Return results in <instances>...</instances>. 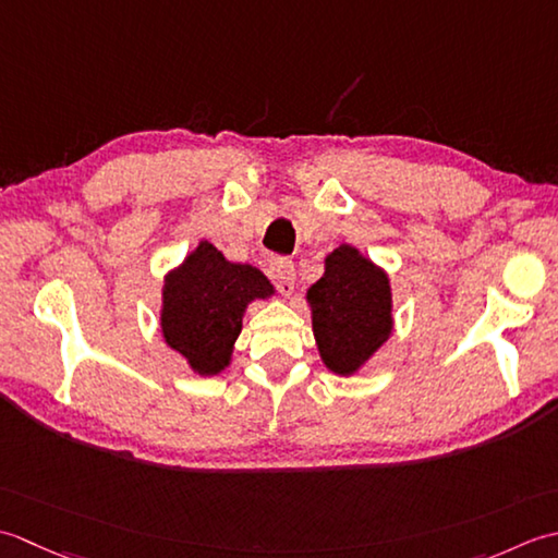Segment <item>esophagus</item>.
Segmentation results:
<instances>
[{"instance_id":"esophagus-1","label":"esophagus","mask_w":558,"mask_h":558,"mask_svg":"<svg viewBox=\"0 0 558 558\" xmlns=\"http://www.w3.org/2000/svg\"><path fill=\"white\" fill-rule=\"evenodd\" d=\"M269 277L277 283L283 295H291L295 289V267L289 257H275L269 263Z\"/></svg>"}]
</instances>
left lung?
I'll use <instances>...</instances> for the list:
<instances>
[{"mask_svg":"<svg viewBox=\"0 0 558 558\" xmlns=\"http://www.w3.org/2000/svg\"><path fill=\"white\" fill-rule=\"evenodd\" d=\"M305 299L317 351L337 375H354L392 335L390 279L347 243L325 257Z\"/></svg>","mask_w":558,"mask_h":558,"instance_id":"obj_1","label":"left lung"}]
</instances>
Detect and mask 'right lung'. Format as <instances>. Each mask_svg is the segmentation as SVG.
Returning <instances> with one entry per match:
<instances>
[{
    "label": "right lung",
    "instance_id": "obj_1",
    "mask_svg": "<svg viewBox=\"0 0 558 558\" xmlns=\"http://www.w3.org/2000/svg\"><path fill=\"white\" fill-rule=\"evenodd\" d=\"M275 287L263 271L229 263L202 241L163 281L161 332L199 375H216L231 363L243 329V313L255 299H269Z\"/></svg>",
    "mask_w": 558,
    "mask_h": 558
}]
</instances>
